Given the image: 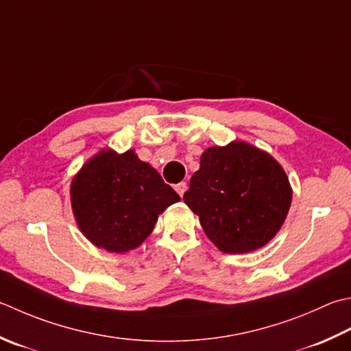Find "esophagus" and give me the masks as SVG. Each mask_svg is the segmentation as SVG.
I'll return each instance as SVG.
<instances>
[{"label": "esophagus", "mask_w": 351, "mask_h": 351, "mask_svg": "<svg viewBox=\"0 0 351 351\" xmlns=\"http://www.w3.org/2000/svg\"><path fill=\"white\" fill-rule=\"evenodd\" d=\"M175 190L178 191V195H180L181 197L184 196V193H185V190H187V182H180V184H176L175 185Z\"/></svg>", "instance_id": "obj_1"}]
</instances>
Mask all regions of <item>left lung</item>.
Here are the masks:
<instances>
[{
  "mask_svg": "<svg viewBox=\"0 0 351 351\" xmlns=\"http://www.w3.org/2000/svg\"><path fill=\"white\" fill-rule=\"evenodd\" d=\"M292 189L274 158L243 141L208 147L190 180L184 202L205 234L226 254L262 248L280 231Z\"/></svg>",
  "mask_w": 351,
  "mask_h": 351,
  "instance_id": "left-lung-1",
  "label": "left lung"
}]
</instances>
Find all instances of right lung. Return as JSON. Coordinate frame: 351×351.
Instances as JSON below:
<instances>
[{
    "mask_svg": "<svg viewBox=\"0 0 351 351\" xmlns=\"http://www.w3.org/2000/svg\"><path fill=\"white\" fill-rule=\"evenodd\" d=\"M180 195L134 150L105 149L71 182V207L89 242L109 252H128L154 231L158 216Z\"/></svg>",
    "mask_w": 351,
    "mask_h": 351,
    "instance_id": "right-lung-1",
    "label": "right lung"
}]
</instances>
